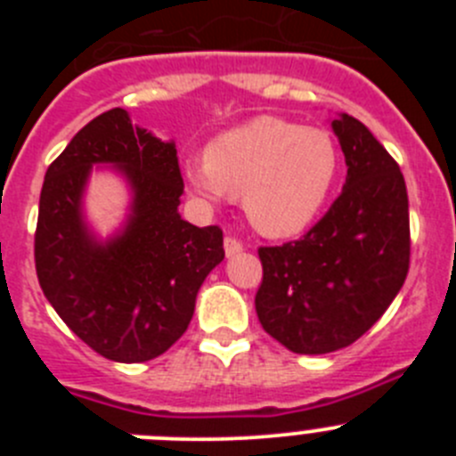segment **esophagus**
Listing matches in <instances>:
<instances>
[{"label": "esophagus", "mask_w": 456, "mask_h": 456, "mask_svg": "<svg viewBox=\"0 0 456 456\" xmlns=\"http://www.w3.org/2000/svg\"><path fill=\"white\" fill-rule=\"evenodd\" d=\"M224 248H225V256L228 257H235L237 253H241V241L235 240V237H225L224 240Z\"/></svg>", "instance_id": "34e87169"}]
</instances>
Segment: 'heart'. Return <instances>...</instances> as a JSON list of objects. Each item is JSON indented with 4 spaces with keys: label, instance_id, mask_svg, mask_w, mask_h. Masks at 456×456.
Here are the masks:
<instances>
[{
    "label": "heart",
    "instance_id": "obj_1",
    "mask_svg": "<svg viewBox=\"0 0 456 456\" xmlns=\"http://www.w3.org/2000/svg\"><path fill=\"white\" fill-rule=\"evenodd\" d=\"M340 173L336 141L322 127L273 116L221 132L183 180L208 200L240 196L248 221L267 237L299 235L320 216Z\"/></svg>",
    "mask_w": 456,
    "mask_h": 456
}]
</instances>
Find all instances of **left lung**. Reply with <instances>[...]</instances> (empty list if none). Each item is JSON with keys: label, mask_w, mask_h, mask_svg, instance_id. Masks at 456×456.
Wrapping results in <instances>:
<instances>
[{"label": "left lung", "mask_w": 456, "mask_h": 456, "mask_svg": "<svg viewBox=\"0 0 456 456\" xmlns=\"http://www.w3.org/2000/svg\"><path fill=\"white\" fill-rule=\"evenodd\" d=\"M342 193L301 240L263 247L256 313L294 354L349 347L384 315L409 272V196L393 157L354 116L331 120Z\"/></svg>", "instance_id": "8db88e82"}]
</instances>
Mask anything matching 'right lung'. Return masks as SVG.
<instances>
[{"mask_svg":"<svg viewBox=\"0 0 456 456\" xmlns=\"http://www.w3.org/2000/svg\"><path fill=\"white\" fill-rule=\"evenodd\" d=\"M114 167L131 189L124 225L102 240L83 212L92 167ZM173 141L109 109L84 125L45 173L36 225V273L72 333L116 363H143L187 331L196 294L224 260V232L189 224Z\"/></svg>","mask_w":456,"mask_h":456,"instance_id":"add662e5","label":"right lung"}]
</instances>
